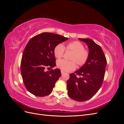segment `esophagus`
Listing matches in <instances>:
<instances>
[{
  "label": "esophagus",
  "mask_w": 124,
  "mask_h": 124,
  "mask_svg": "<svg viewBox=\"0 0 124 124\" xmlns=\"http://www.w3.org/2000/svg\"><path fill=\"white\" fill-rule=\"evenodd\" d=\"M65 73V72L63 71H62V70H61V73L62 74H63Z\"/></svg>",
  "instance_id": "34e87169"
}]
</instances>
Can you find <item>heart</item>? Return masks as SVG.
<instances>
[{"label":"heart","instance_id":"heart-1","mask_svg":"<svg viewBox=\"0 0 124 124\" xmlns=\"http://www.w3.org/2000/svg\"><path fill=\"white\" fill-rule=\"evenodd\" d=\"M71 52L69 57L70 61L61 59L57 61V66L63 71H70L76 68L78 66L81 67L87 62L89 57V52L85 48L83 43L78 41H74L66 44L64 47L62 44H58L54 48V54L57 58H62L65 53V50Z\"/></svg>","mask_w":124,"mask_h":124}]
</instances>
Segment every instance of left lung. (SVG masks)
I'll return each instance as SVG.
<instances>
[{
  "label": "left lung",
  "mask_w": 124,
  "mask_h": 124,
  "mask_svg": "<svg viewBox=\"0 0 124 124\" xmlns=\"http://www.w3.org/2000/svg\"><path fill=\"white\" fill-rule=\"evenodd\" d=\"M78 39L87 44L89 57L79 70L70 74L67 88L70 98L82 102L91 99L99 91L103 83L107 62L102 49L94 41L90 39Z\"/></svg>",
  "instance_id": "1"
}]
</instances>
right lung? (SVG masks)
<instances>
[{
  "label": "right lung",
  "mask_w": 124,
  "mask_h": 124,
  "mask_svg": "<svg viewBox=\"0 0 124 124\" xmlns=\"http://www.w3.org/2000/svg\"><path fill=\"white\" fill-rule=\"evenodd\" d=\"M68 40L61 35L42 32L30 40L24 50L21 62L22 78L25 87L35 96H47L61 76L59 69L46 71L56 66L54 48Z\"/></svg>",
  "instance_id": "right-lung-1"
}]
</instances>
